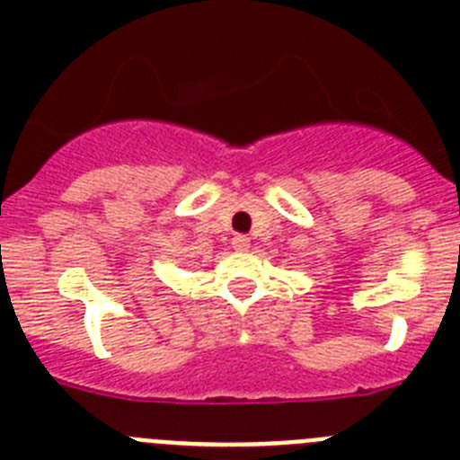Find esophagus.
Here are the masks:
<instances>
[{
    "mask_svg": "<svg viewBox=\"0 0 460 460\" xmlns=\"http://www.w3.org/2000/svg\"><path fill=\"white\" fill-rule=\"evenodd\" d=\"M231 244H234V249H238V252H244V249H249V238L247 235H235V238L231 240Z\"/></svg>",
    "mask_w": 460,
    "mask_h": 460,
    "instance_id": "esophagus-1",
    "label": "esophagus"
}]
</instances>
